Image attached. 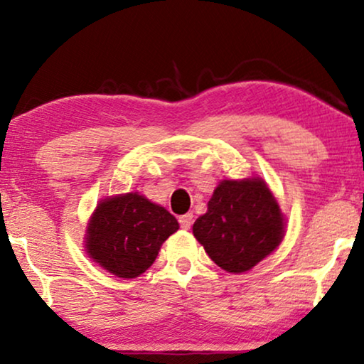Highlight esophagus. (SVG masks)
Returning a JSON list of instances; mask_svg holds the SVG:
<instances>
[{"label": "esophagus", "instance_id": "esophagus-1", "mask_svg": "<svg viewBox=\"0 0 364 364\" xmlns=\"http://www.w3.org/2000/svg\"><path fill=\"white\" fill-rule=\"evenodd\" d=\"M192 222H193L192 213H186V215L178 217V223H181V227L183 228V230H188V228L192 227Z\"/></svg>", "mask_w": 364, "mask_h": 364}]
</instances>
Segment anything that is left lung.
<instances>
[{
    "mask_svg": "<svg viewBox=\"0 0 364 364\" xmlns=\"http://www.w3.org/2000/svg\"><path fill=\"white\" fill-rule=\"evenodd\" d=\"M192 232L218 267L243 273L280 245L285 217L262 178L222 181Z\"/></svg>",
    "mask_w": 364,
    "mask_h": 364,
    "instance_id": "8db88e82",
    "label": "left lung"
}]
</instances>
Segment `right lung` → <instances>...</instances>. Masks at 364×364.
Here are the masks:
<instances>
[{
    "label": "right lung",
    "instance_id": "1",
    "mask_svg": "<svg viewBox=\"0 0 364 364\" xmlns=\"http://www.w3.org/2000/svg\"><path fill=\"white\" fill-rule=\"evenodd\" d=\"M178 230L166 208L137 192L109 197L94 210L86 230V252L104 270L136 278L156 262L161 245Z\"/></svg>",
    "mask_w": 364,
    "mask_h": 364
}]
</instances>
